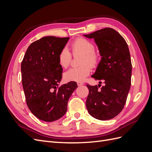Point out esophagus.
<instances>
[{
    "label": "esophagus",
    "instance_id": "1",
    "mask_svg": "<svg viewBox=\"0 0 152 152\" xmlns=\"http://www.w3.org/2000/svg\"><path fill=\"white\" fill-rule=\"evenodd\" d=\"M77 85H78V86H82V85H84V84L82 83V82H77Z\"/></svg>",
    "mask_w": 152,
    "mask_h": 152
}]
</instances>
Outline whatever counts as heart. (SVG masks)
Instances as JSON below:
<instances>
[{
    "label": "heart",
    "instance_id": "1",
    "mask_svg": "<svg viewBox=\"0 0 152 152\" xmlns=\"http://www.w3.org/2000/svg\"><path fill=\"white\" fill-rule=\"evenodd\" d=\"M72 49L73 54H84L82 58V65L69 69L64 73L66 81L82 82L88 76L91 71V66H95L99 61V55L94 51V44L91 41L84 38H78L72 42ZM58 63L63 68H67L72 61V54L66 48L61 49L58 54Z\"/></svg>",
    "mask_w": 152,
    "mask_h": 152
}]
</instances>
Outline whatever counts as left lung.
Listing matches in <instances>:
<instances>
[{
  "label": "left lung",
  "instance_id": "8db88e82",
  "mask_svg": "<svg viewBox=\"0 0 152 152\" xmlns=\"http://www.w3.org/2000/svg\"><path fill=\"white\" fill-rule=\"evenodd\" d=\"M86 37L94 39L97 45L101 61L91 77L105 85L89 84L86 107L92 117L107 121L116 117L124 108L131 82L132 64L129 50L122 35L112 28L96 31ZM102 84V82H99Z\"/></svg>",
  "mask_w": 152,
  "mask_h": 152
}]
</instances>
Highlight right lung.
<instances>
[{
	"mask_svg": "<svg viewBox=\"0 0 152 152\" xmlns=\"http://www.w3.org/2000/svg\"><path fill=\"white\" fill-rule=\"evenodd\" d=\"M69 37L47 36L31 43L21 62L22 85L26 104L41 121L58 120L67 111V104L77 87L75 82L59 86L63 68L58 54Z\"/></svg>",
	"mask_w": 152,
	"mask_h": 152,
	"instance_id": "add662e5",
	"label": "right lung"
}]
</instances>
